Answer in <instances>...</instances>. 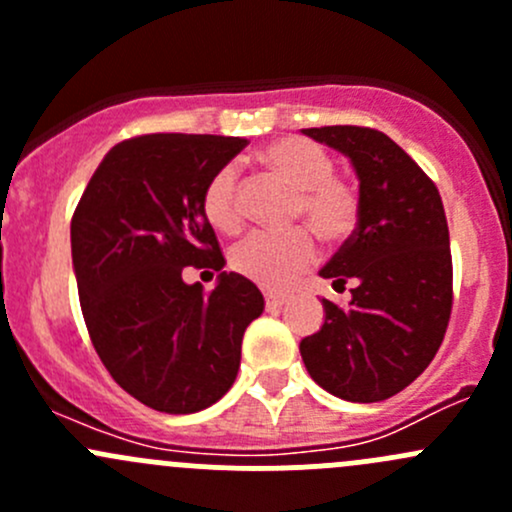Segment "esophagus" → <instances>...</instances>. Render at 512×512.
Segmentation results:
<instances>
[{
	"label": "esophagus",
	"mask_w": 512,
	"mask_h": 512,
	"mask_svg": "<svg viewBox=\"0 0 512 512\" xmlns=\"http://www.w3.org/2000/svg\"><path fill=\"white\" fill-rule=\"evenodd\" d=\"M289 302V294L287 292H267L265 294V304L267 309H280L282 304Z\"/></svg>",
	"instance_id": "34e87169"
}]
</instances>
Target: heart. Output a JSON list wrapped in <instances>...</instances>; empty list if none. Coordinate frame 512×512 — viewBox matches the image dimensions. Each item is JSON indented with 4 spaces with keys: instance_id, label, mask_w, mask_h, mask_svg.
<instances>
[{
    "instance_id": "heart-1",
    "label": "heart",
    "mask_w": 512,
    "mask_h": 512,
    "mask_svg": "<svg viewBox=\"0 0 512 512\" xmlns=\"http://www.w3.org/2000/svg\"><path fill=\"white\" fill-rule=\"evenodd\" d=\"M257 160L297 190L294 218L307 220L327 242L354 235L361 200L352 183L334 175L327 148L307 138H277L257 151ZM203 213L220 232L242 225L240 183L235 165H223L203 190ZM319 247L307 227L285 232H252L232 250V267L247 280L270 289H285L317 262Z\"/></svg>"
}]
</instances>
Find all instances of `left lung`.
<instances>
[{"instance_id": "obj_1", "label": "left lung", "mask_w": 512, "mask_h": 512, "mask_svg": "<svg viewBox=\"0 0 512 512\" xmlns=\"http://www.w3.org/2000/svg\"><path fill=\"white\" fill-rule=\"evenodd\" d=\"M352 160L361 218L319 270L354 282L347 307L322 299L324 324L299 342L309 376L329 394L374 404L399 394L436 356L453 304V265L441 195L386 133L364 126L304 128Z\"/></svg>"}]
</instances>
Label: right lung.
<instances>
[{
	"label": "right lung",
	"instance_id": "add662e5",
	"mask_svg": "<svg viewBox=\"0 0 512 512\" xmlns=\"http://www.w3.org/2000/svg\"><path fill=\"white\" fill-rule=\"evenodd\" d=\"M245 138L148 133L121 141L91 175L71 218V260L96 354L123 391L165 414L223 399L262 292L221 272L213 293L182 270H223L203 190Z\"/></svg>",
	"mask_w": 512,
	"mask_h": 512
}]
</instances>
